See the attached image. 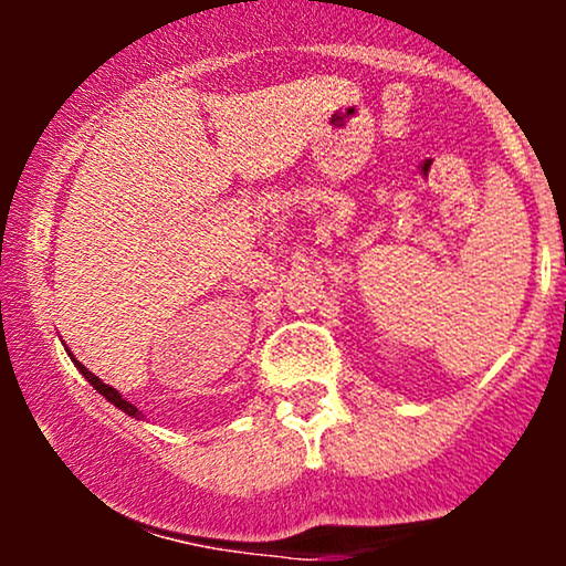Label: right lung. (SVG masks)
Wrapping results in <instances>:
<instances>
[{
  "instance_id": "obj_1",
  "label": "right lung",
  "mask_w": 566,
  "mask_h": 566,
  "mask_svg": "<svg viewBox=\"0 0 566 566\" xmlns=\"http://www.w3.org/2000/svg\"><path fill=\"white\" fill-rule=\"evenodd\" d=\"M69 356H71V354H69ZM74 365H76V369H80V373L84 375V378H87V382H90V386H93V388H95V391H97V394H103V396H106V399H108V401H112V405H114V407H119V409H122V412L133 415V418H140L138 407H135V405H129V401H127V399H122V394H119V391H116V388H112V386H106V382H103L101 378H95V375H93V373H90V369H87V367H84V365H82V361H76V359H74Z\"/></svg>"
}]
</instances>
